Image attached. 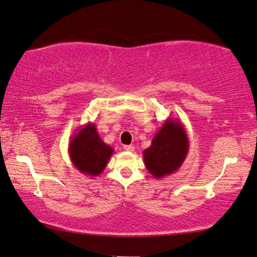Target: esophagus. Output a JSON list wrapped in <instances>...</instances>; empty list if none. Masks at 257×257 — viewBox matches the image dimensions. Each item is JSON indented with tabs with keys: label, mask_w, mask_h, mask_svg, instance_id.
I'll list each match as a JSON object with an SVG mask.
<instances>
[{
	"label": "esophagus",
	"mask_w": 257,
	"mask_h": 257,
	"mask_svg": "<svg viewBox=\"0 0 257 257\" xmlns=\"http://www.w3.org/2000/svg\"><path fill=\"white\" fill-rule=\"evenodd\" d=\"M124 150L126 151V152H135L136 147L133 145H125L124 146Z\"/></svg>",
	"instance_id": "obj_1"
}]
</instances>
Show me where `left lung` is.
Listing matches in <instances>:
<instances>
[{"instance_id": "obj_1", "label": "left lung", "mask_w": 257, "mask_h": 257, "mask_svg": "<svg viewBox=\"0 0 257 257\" xmlns=\"http://www.w3.org/2000/svg\"><path fill=\"white\" fill-rule=\"evenodd\" d=\"M189 142L184 124L167 118L153 137L149 149L143 152L144 163L154 179H161L179 170L187 157Z\"/></svg>"}]
</instances>
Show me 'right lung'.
<instances>
[{"label":"right lung","mask_w":257,"mask_h":257,"mask_svg":"<svg viewBox=\"0 0 257 257\" xmlns=\"http://www.w3.org/2000/svg\"><path fill=\"white\" fill-rule=\"evenodd\" d=\"M113 152V149L100 139L93 122L77 128L69 143V154L73 166L91 178L98 177L105 170Z\"/></svg>","instance_id":"obj_1"}]
</instances>
